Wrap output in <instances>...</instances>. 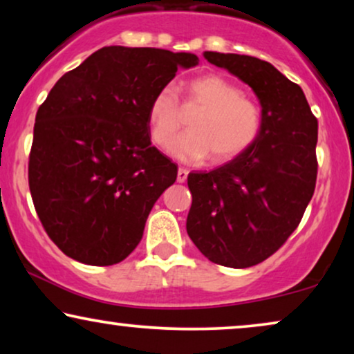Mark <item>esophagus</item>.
I'll list each match as a JSON object with an SVG mask.
<instances>
[{
	"mask_svg": "<svg viewBox=\"0 0 354 354\" xmlns=\"http://www.w3.org/2000/svg\"><path fill=\"white\" fill-rule=\"evenodd\" d=\"M187 177H188V171H187V169L178 167V172H177V182H178V183H183V182L187 180Z\"/></svg>",
	"mask_w": 354,
	"mask_h": 354,
	"instance_id": "obj_1",
	"label": "esophagus"
}]
</instances>
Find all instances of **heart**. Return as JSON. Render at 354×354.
Instances as JSON below:
<instances>
[{
	"instance_id": "1",
	"label": "heart",
	"mask_w": 354,
	"mask_h": 354,
	"mask_svg": "<svg viewBox=\"0 0 354 354\" xmlns=\"http://www.w3.org/2000/svg\"><path fill=\"white\" fill-rule=\"evenodd\" d=\"M185 114H195L192 132L174 145L172 153L187 162H200L209 156L216 164L234 161L258 142L263 130L259 106L219 74L188 80L182 103L172 86H164L153 96L148 122L154 145L171 148L185 125Z\"/></svg>"
}]
</instances>
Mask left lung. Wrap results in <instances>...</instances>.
<instances>
[{"mask_svg":"<svg viewBox=\"0 0 354 354\" xmlns=\"http://www.w3.org/2000/svg\"><path fill=\"white\" fill-rule=\"evenodd\" d=\"M211 64L248 84L263 108L253 147L209 172L188 174L187 232L212 263H263L297 229L317 178V119L301 86L253 56L205 51Z\"/></svg>","mask_w":354,"mask_h":354,"instance_id":"1","label":"left lung"}]
</instances>
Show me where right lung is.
Returning <instances> with one entry per match:
<instances>
[{
	"instance_id": "right-lung-1",
	"label": "right lung",
	"mask_w": 354,
	"mask_h": 354,
	"mask_svg": "<svg viewBox=\"0 0 354 354\" xmlns=\"http://www.w3.org/2000/svg\"><path fill=\"white\" fill-rule=\"evenodd\" d=\"M192 53L104 46L66 72L37 111L28 187L62 253L113 266L137 248L177 166L151 145L148 108Z\"/></svg>"
}]
</instances>
